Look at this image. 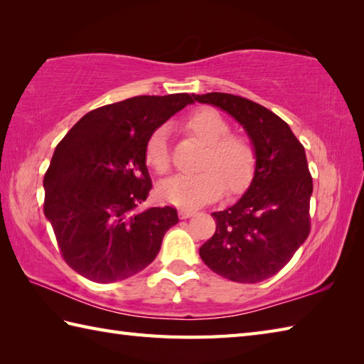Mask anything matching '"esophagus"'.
Wrapping results in <instances>:
<instances>
[{
    "label": "esophagus",
    "mask_w": 364,
    "mask_h": 364,
    "mask_svg": "<svg viewBox=\"0 0 364 364\" xmlns=\"http://www.w3.org/2000/svg\"><path fill=\"white\" fill-rule=\"evenodd\" d=\"M178 214H180V218L181 219H189V218H192V215H196V211L194 210H180L178 211Z\"/></svg>",
    "instance_id": "obj_1"
}]
</instances>
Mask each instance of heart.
Wrapping results in <instances>:
<instances>
[{
    "instance_id": "b5f03b06",
    "label": "heart",
    "mask_w": 364,
    "mask_h": 364,
    "mask_svg": "<svg viewBox=\"0 0 364 364\" xmlns=\"http://www.w3.org/2000/svg\"><path fill=\"white\" fill-rule=\"evenodd\" d=\"M184 127L206 145L200 159V172L175 175L162 181L159 196L180 208H197L228 194H239L249 186L257 167V151L245 136L230 134V123L211 107H200L184 120ZM168 129L158 127L145 142V161L158 173L170 168Z\"/></svg>"
}]
</instances>
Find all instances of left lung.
Segmentation results:
<instances>
[{
  "mask_svg": "<svg viewBox=\"0 0 364 364\" xmlns=\"http://www.w3.org/2000/svg\"><path fill=\"white\" fill-rule=\"evenodd\" d=\"M194 98L230 114L257 151L249 189L233 206L211 214L215 231L200 247V258L231 282L267 280L310 235L313 180L304 145L288 123L250 100L222 92Z\"/></svg>",
  "mask_w": 364,
  "mask_h": 364,
  "instance_id": "1",
  "label": "left lung"
}]
</instances>
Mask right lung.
Here are the masks:
<instances>
[{"label":"right lung","instance_id":"add662e5","mask_svg":"<svg viewBox=\"0 0 364 364\" xmlns=\"http://www.w3.org/2000/svg\"><path fill=\"white\" fill-rule=\"evenodd\" d=\"M188 94L141 95L84 115L54 150L43 178L45 218L65 262L90 282L112 283L156 258L172 206L146 208L145 142L186 105Z\"/></svg>","mask_w":364,"mask_h":364}]
</instances>
